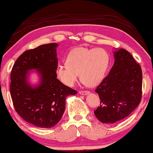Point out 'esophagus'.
Wrapping results in <instances>:
<instances>
[{
  "instance_id": "esophagus-1",
  "label": "esophagus",
  "mask_w": 153,
  "mask_h": 153,
  "mask_svg": "<svg viewBox=\"0 0 153 153\" xmlns=\"http://www.w3.org/2000/svg\"><path fill=\"white\" fill-rule=\"evenodd\" d=\"M88 93H89V92H88V91H79V94H80V95H88Z\"/></svg>"
}]
</instances>
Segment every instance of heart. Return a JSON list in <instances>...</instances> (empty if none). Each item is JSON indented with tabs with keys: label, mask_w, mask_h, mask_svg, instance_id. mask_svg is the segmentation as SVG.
Returning a JSON list of instances; mask_svg holds the SVG:
<instances>
[{
	"label": "heart",
	"mask_w": 153,
	"mask_h": 153,
	"mask_svg": "<svg viewBox=\"0 0 153 153\" xmlns=\"http://www.w3.org/2000/svg\"><path fill=\"white\" fill-rule=\"evenodd\" d=\"M64 65H59L56 75L62 83L73 86L80 79L86 85L94 87L103 80L110 64L108 53L102 48L79 47L68 54Z\"/></svg>",
	"instance_id": "b5f03b06"
}]
</instances>
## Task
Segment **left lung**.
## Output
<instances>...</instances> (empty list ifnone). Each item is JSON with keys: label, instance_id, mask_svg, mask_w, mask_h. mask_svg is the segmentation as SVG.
Wrapping results in <instances>:
<instances>
[{"label": "left lung", "instance_id": "1", "mask_svg": "<svg viewBox=\"0 0 153 153\" xmlns=\"http://www.w3.org/2000/svg\"><path fill=\"white\" fill-rule=\"evenodd\" d=\"M113 66L95 92L100 105L94 111L101 123L113 124L126 118L140 104L143 74L140 66L126 50L114 51Z\"/></svg>", "mask_w": 153, "mask_h": 153}]
</instances>
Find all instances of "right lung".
<instances>
[{"mask_svg": "<svg viewBox=\"0 0 153 153\" xmlns=\"http://www.w3.org/2000/svg\"><path fill=\"white\" fill-rule=\"evenodd\" d=\"M58 46L49 43L26 51L11 71L10 91L15 110L24 120L38 128L56 126L65 111L66 97L77 93L57 78ZM33 69L40 80L33 86L28 79Z\"/></svg>", "mask_w": 153, "mask_h": 153, "instance_id": "add662e5", "label": "right lung"}]
</instances>
